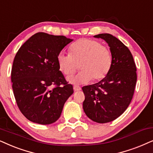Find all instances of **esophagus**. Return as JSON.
<instances>
[{"mask_svg":"<svg viewBox=\"0 0 153 153\" xmlns=\"http://www.w3.org/2000/svg\"><path fill=\"white\" fill-rule=\"evenodd\" d=\"M81 87H79V86H74V91H81Z\"/></svg>","mask_w":153,"mask_h":153,"instance_id":"esophagus-1","label":"esophagus"}]
</instances>
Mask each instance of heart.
<instances>
[{
    "instance_id": "1",
    "label": "heart",
    "mask_w": 153,
    "mask_h": 153,
    "mask_svg": "<svg viewBox=\"0 0 153 153\" xmlns=\"http://www.w3.org/2000/svg\"><path fill=\"white\" fill-rule=\"evenodd\" d=\"M70 54L64 52L57 55L59 68L67 76H72L78 69L81 72L76 76L68 78L72 84L88 83L91 79L100 81L108 74L112 66L110 51L98 41L81 39L70 46Z\"/></svg>"
}]
</instances>
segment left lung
Here are the masks:
<instances>
[{"label":"left lung","instance_id":"8db88e82","mask_svg":"<svg viewBox=\"0 0 153 153\" xmlns=\"http://www.w3.org/2000/svg\"><path fill=\"white\" fill-rule=\"evenodd\" d=\"M94 37L102 39L108 44L112 66L98 83L83 87V109L89 119L103 124L116 120L129 105L137 80L136 67L130 51L117 38L110 33Z\"/></svg>","mask_w":153,"mask_h":153}]
</instances>
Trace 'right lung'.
<instances>
[{"label":"right lung","instance_id":"right-lung-1","mask_svg":"<svg viewBox=\"0 0 153 153\" xmlns=\"http://www.w3.org/2000/svg\"><path fill=\"white\" fill-rule=\"evenodd\" d=\"M73 39L39 32L20 47L11 72L17 106L27 120L39 124L56 122L74 93L59 71L57 55ZM52 85L55 87L51 88Z\"/></svg>","mask_w":153,"mask_h":153}]
</instances>
